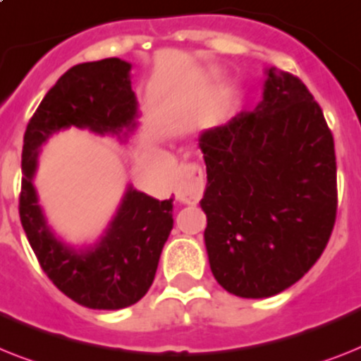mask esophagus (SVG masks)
<instances>
[{
	"instance_id": "1",
	"label": "esophagus",
	"mask_w": 361,
	"mask_h": 361,
	"mask_svg": "<svg viewBox=\"0 0 361 361\" xmlns=\"http://www.w3.org/2000/svg\"><path fill=\"white\" fill-rule=\"evenodd\" d=\"M206 187V176L200 165L183 163L176 172V198L183 204H196Z\"/></svg>"
}]
</instances>
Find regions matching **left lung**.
Masks as SVG:
<instances>
[{"mask_svg": "<svg viewBox=\"0 0 361 361\" xmlns=\"http://www.w3.org/2000/svg\"><path fill=\"white\" fill-rule=\"evenodd\" d=\"M198 146L213 276L235 297L282 293L321 257L336 222V152L323 111L300 79L269 68L254 111L204 130Z\"/></svg>", "mask_w": 361, "mask_h": 361, "instance_id": "8db88e82", "label": "left lung"}]
</instances>
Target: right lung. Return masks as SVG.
Wrapping results in <instances>:
<instances>
[{"label": "right lung", "mask_w": 361, "mask_h": 361, "mask_svg": "<svg viewBox=\"0 0 361 361\" xmlns=\"http://www.w3.org/2000/svg\"><path fill=\"white\" fill-rule=\"evenodd\" d=\"M130 70L131 64L118 57L72 66L44 96L23 135L22 226L42 271L59 291L90 310H122L148 293L174 226L172 198L155 200L128 185L99 241L74 248L49 228L33 180L40 146L57 131L74 126L124 142L130 139L139 126Z\"/></svg>", "instance_id": "obj_1"}]
</instances>
